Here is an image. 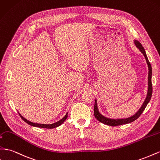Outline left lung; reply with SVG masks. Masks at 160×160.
<instances>
[{"label":"left lung","mask_w":160,"mask_h":160,"mask_svg":"<svg viewBox=\"0 0 160 160\" xmlns=\"http://www.w3.org/2000/svg\"><path fill=\"white\" fill-rule=\"evenodd\" d=\"M134 43H135V46H137V48H139V50L141 51V52L144 55L145 58L146 60L147 64L148 65V68H149V73H148V94H147V97L145 98V100L143 102V104H142L141 107L140 108V109L138 110L136 113L134 114L133 116H131V117H128L127 118H122V119H111L106 118L105 116H103L102 114L100 113V112L98 110V104H97V100H95V105H94V116L96 118V119L100 121V122L105 124L107 125H109V126L112 127H115V126H118V125H122L124 124H128V123H131L133 121H135V120H137L138 118L139 117L141 114H142L146 108L148 103L149 102L151 98H152V66H151V64L149 61V60L148 58V57H147V54L145 53V50L143 46L141 45V43L135 40L134 41Z\"/></svg>","instance_id":"1"}]
</instances>
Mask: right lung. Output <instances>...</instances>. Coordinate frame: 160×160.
<instances>
[{"label":"right lung","instance_id":"1","mask_svg":"<svg viewBox=\"0 0 160 160\" xmlns=\"http://www.w3.org/2000/svg\"><path fill=\"white\" fill-rule=\"evenodd\" d=\"M19 114L20 116V117L23 119V121H25L26 123H28V124L31 125V126L33 127H40V128H54L56 127H59L60 125H61L64 121H65V120L67 118V116H68V113H67V114L64 116V117L61 119L59 121L53 123V124H38V123H34V122H32L29 121L27 119H25L24 117H23L21 114L19 112Z\"/></svg>","mask_w":160,"mask_h":160}]
</instances>
